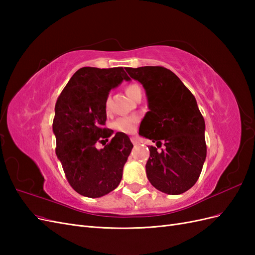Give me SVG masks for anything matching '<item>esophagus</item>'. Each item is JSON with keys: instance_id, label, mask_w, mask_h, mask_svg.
<instances>
[{"instance_id": "34e87169", "label": "esophagus", "mask_w": 255, "mask_h": 255, "mask_svg": "<svg viewBox=\"0 0 255 255\" xmlns=\"http://www.w3.org/2000/svg\"><path fill=\"white\" fill-rule=\"evenodd\" d=\"M130 141L133 142V144H137L138 143V139L136 137H130Z\"/></svg>"}]
</instances>
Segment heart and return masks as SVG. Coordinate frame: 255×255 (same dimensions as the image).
I'll return each instance as SVG.
<instances>
[{
    "label": "heart",
    "instance_id": "heart-1",
    "mask_svg": "<svg viewBox=\"0 0 255 255\" xmlns=\"http://www.w3.org/2000/svg\"><path fill=\"white\" fill-rule=\"evenodd\" d=\"M127 95L130 99H135V97L138 94H141V88L138 86L137 84H130L126 88ZM104 107L106 112H110L111 109V99L107 97L104 103ZM138 122H139V118L137 116H128V117H120L116 119L113 123V128L118 130V132L125 133V134H133L136 132Z\"/></svg>",
    "mask_w": 255,
    "mask_h": 255
}]
</instances>
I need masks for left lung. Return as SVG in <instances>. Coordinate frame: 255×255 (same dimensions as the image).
<instances>
[{
    "mask_svg": "<svg viewBox=\"0 0 255 255\" xmlns=\"http://www.w3.org/2000/svg\"><path fill=\"white\" fill-rule=\"evenodd\" d=\"M139 82L148 98L149 112L140 123L139 135L153 142L145 171L154 187L180 195L198 181L206 157L205 122L194 95L177 76L164 67L126 68ZM129 79V80H130Z\"/></svg>",
    "mask_w": 255,
    "mask_h": 255,
    "instance_id": "obj_1",
    "label": "left lung"
}]
</instances>
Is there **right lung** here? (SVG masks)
Masks as SVG:
<instances>
[{
	"instance_id": "obj_1",
	"label": "right lung",
	"mask_w": 255,
	"mask_h": 255,
	"mask_svg": "<svg viewBox=\"0 0 255 255\" xmlns=\"http://www.w3.org/2000/svg\"><path fill=\"white\" fill-rule=\"evenodd\" d=\"M129 78L122 67H83L57 99L53 133L56 155L71 187L80 195L100 198L117 188L133 143L118 132L102 149L114 130L106 128L104 103L110 91Z\"/></svg>"
}]
</instances>
